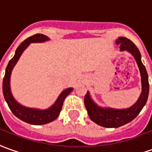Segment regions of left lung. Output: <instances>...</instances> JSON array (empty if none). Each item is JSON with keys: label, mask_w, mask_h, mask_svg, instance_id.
I'll list each match as a JSON object with an SVG mask.
<instances>
[{"label": "left lung", "mask_w": 152, "mask_h": 152, "mask_svg": "<svg viewBox=\"0 0 152 152\" xmlns=\"http://www.w3.org/2000/svg\"><path fill=\"white\" fill-rule=\"evenodd\" d=\"M116 45L120 46V50H126L132 55L137 61L141 74V92L137 102L129 108L115 109L111 107H102L98 106L92 100L89 91L85 96V106L91 120L101 126L106 128H117L131 122L141 112L146 103L149 94L148 75L145 66L141 62L140 51L132 41L126 37H119L115 41Z\"/></svg>", "instance_id": "obj_1"}]
</instances>
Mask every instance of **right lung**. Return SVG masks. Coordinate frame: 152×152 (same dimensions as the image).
I'll return each mask as SVG.
<instances>
[{
	"mask_svg": "<svg viewBox=\"0 0 152 152\" xmlns=\"http://www.w3.org/2000/svg\"><path fill=\"white\" fill-rule=\"evenodd\" d=\"M50 40V38L43 34H37L25 40L15 50V56L7 65L6 73L3 79V95L10 110L14 115L25 122L31 125H45L53 121L58 117L61 111L63 102L65 98L73 91V88H67L61 91L56 101L51 106L45 110L37 108H30L22 106L15 100L11 91V76L13 68L17 63L18 60L31 43H41Z\"/></svg>",
	"mask_w": 152,
	"mask_h": 152,
	"instance_id": "right-lung-1",
	"label": "right lung"
}]
</instances>
